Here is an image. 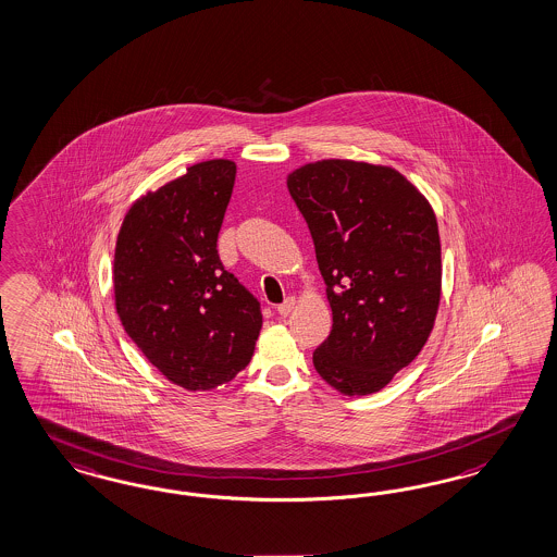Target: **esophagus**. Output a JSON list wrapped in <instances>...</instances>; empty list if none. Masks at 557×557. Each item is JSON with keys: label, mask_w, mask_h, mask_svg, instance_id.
Masks as SVG:
<instances>
[{"label": "esophagus", "mask_w": 557, "mask_h": 557, "mask_svg": "<svg viewBox=\"0 0 557 557\" xmlns=\"http://www.w3.org/2000/svg\"><path fill=\"white\" fill-rule=\"evenodd\" d=\"M296 308V298L294 296H288L282 305H277V312L280 314H284V317H288L289 312Z\"/></svg>", "instance_id": "esophagus-1"}]
</instances>
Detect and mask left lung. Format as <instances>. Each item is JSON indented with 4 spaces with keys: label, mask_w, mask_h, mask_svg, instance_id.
Returning a JSON list of instances; mask_svg holds the SVG:
<instances>
[{
    "label": "left lung",
    "mask_w": 557,
    "mask_h": 557,
    "mask_svg": "<svg viewBox=\"0 0 557 557\" xmlns=\"http://www.w3.org/2000/svg\"><path fill=\"white\" fill-rule=\"evenodd\" d=\"M333 314L312 354L342 395H372L411 364L441 307V234L420 189L393 166L325 158L288 174Z\"/></svg>",
    "instance_id": "1"
}]
</instances>
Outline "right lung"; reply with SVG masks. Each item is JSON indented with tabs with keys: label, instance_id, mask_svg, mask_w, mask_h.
<instances>
[{
	"label": "right lung",
	"instance_id": "obj_1",
	"mask_svg": "<svg viewBox=\"0 0 557 557\" xmlns=\"http://www.w3.org/2000/svg\"><path fill=\"white\" fill-rule=\"evenodd\" d=\"M234 178L232 160L197 162L135 199L116 236L121 325L164 379L191 393L247 368L263 325L259 302L218 255Z\"/></svg>",
	"mask_w": 557,
	"mask_h": 557
}]
</instances>
